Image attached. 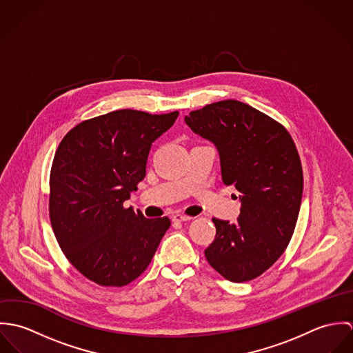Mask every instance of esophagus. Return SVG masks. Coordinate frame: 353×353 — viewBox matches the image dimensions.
I'll list each match as a JSON object with an SVG mask.
<instances>
[{
  "label": "esophagus",
  "instance_id": "1",
  "mask_svg": "<svg viewBox=\"0 0 353 353\" xmlns=\"http://www.w3.org/2000/svg\"><path fill=\"white\" fill-rule=\"evenodd\" d=\"M172 221H188V220H192L190 216H185V214H181V213H175L172 214Z\"/></svg>",
  "mask_w": 353,
  "mask_h": 353
}]
</instances>
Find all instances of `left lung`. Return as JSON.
Wrapping results in <instances>:
<instances>
[{
	"label": "left lung",
	"instance_id": "obj_1",
	"mask_svg": "<svg viewBox=\"0 0 353 353\" xmlns=\"http://www.w3.org/2000/svg\"><path fill=\"white\" fill-rule=\"evenodd\" d=\"M214 144L221 179L239 192L238 221L212 219L216 236L205 250L209 265L234 283L250 281L287 249L299 216L302 163L287 129L242 101H216L185 117Z\"/></svg>",
	"mask_w": 353,
	"mask_h": 353
}]
</instances>
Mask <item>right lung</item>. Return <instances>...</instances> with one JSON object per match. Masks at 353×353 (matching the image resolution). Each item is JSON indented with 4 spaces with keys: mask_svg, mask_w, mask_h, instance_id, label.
Masks as SVG:
<instances>
[{
    "mask_svg": "<svg viewBox=\"0 0 353 353\" xmlns=\"http://www.w3.org/2000/svg\"><path fill=\"white\" fill-rule=\"evenodd\" d=\"M179 112L117 110L74 126L59 143L50 172L51 227L69 262L103 287L136 280L170 228L123 202L145 178L152 143Z\"/></svg>",
    "mask_w": 353,
    "mask_h": 353,
    "instance_id": "1",
    "label": "right lung"
}]
</instances>
